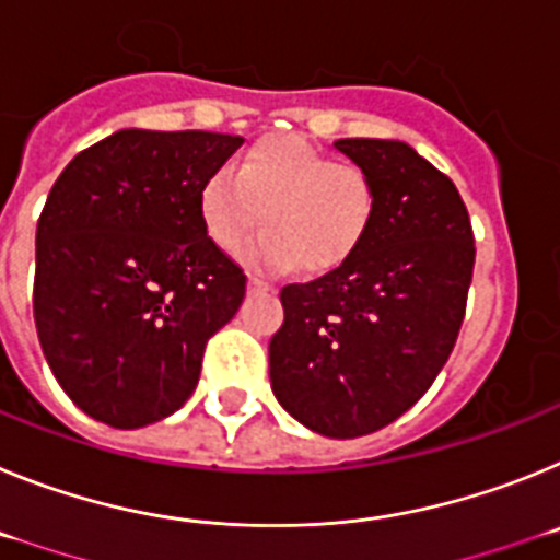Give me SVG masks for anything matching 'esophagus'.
Masks as SVG:
<instances>
[{"label":"esophagus","mask_w":560,"mask_h":560,"mask_svg":"<svg viewBox=\"0 0 560 560\" xmlns=\"http://www.w3.org/2000/svg\"><path fill=\"white\" fill-rule=\"evenodd\" d=\"M249 289L252 291H271V285L266 280H260L257 275H249Z\"/></svg>","instance_id":"1"}]
</instances>
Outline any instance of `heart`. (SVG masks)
I'll use <instances>...</instances> for the list:
<instances>
[{
  "label": "heart",
  "mask_w": 560,
  "mask_h": 560,
  "mask_svg": "<svg viewBox=\"0 0 560 560\" xmlns=\"http://www.w3.org/2000/svg\"><path fill=\"white\" fill-rule=\"evenodd\" d=\"M199 190L207 237L226 255L244 249L264 212L266 232L246 249L252 266L325 275L359 252L375 221V182L355 162L330 160L303 137H269Z\"/></svg>",
  "instance_id": "1"
}]
</instances>
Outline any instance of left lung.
<instances>
[{"instance_id": "obj_1", "label": "left lung", "mask_w": 560, "mask_h": 560, "mask_svg": "<svg viewBox=\"0 0 560 560\" xmlns=\"http://www.w3.org/2000/svg\"><path fill=\"white\" fill-rule=\"evenodd\" d=\"M375 182V221L350 260L280 291L269 341L280 407L325 438H361L432 387L457 341L474 232L457 187L398 140H336Z\"/></svg>"}]
</instances>
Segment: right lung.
<instances>
[{"instance_id": "add662e5", "label": "right lung", "mask_w": 560, "mask_h": 560, "mask_svg": "<svg viewBox=\"0 0 560 560\" xmlns=\"http://www.w3.org/2000/svg\"><path fill=\"white\" fill-rule=\"evenodd\" d=\"M241 137L122 128L81 151L36 230L33 316L47 364L89 418L140 429L199 384L207 339L246 294L207 237L199 190Z\"/></svg>"}]
</instances>
